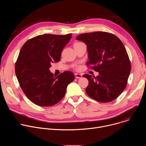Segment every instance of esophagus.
Listing matches in <instances>:
<instances>
[{
    "label": "esophagus",
    "mask_w": 146,
    "mask_h": 146,
    "mask_svg": "<svg viewBox=\"0 0 146 146\" xmlns=\"http://www.w3.org/2000/svg\"><path fill=\"white\" fill-rule=\"evenodd\" d=\"M74 76H75V77H76V78H81V77H82V74H78V73H76V74H74Z\"/></svg>",
    "instance_id": "34e87169"
}]
</instances>
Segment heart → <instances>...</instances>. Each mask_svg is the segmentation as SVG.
I'll return each instance as SVG.
<instances>
[{
	"instance_id": "obj_1",
	"label": "heart",
	"mask_w": 146,
	"mask_h": 146,
	"mask_svg": "<svg viewBox=\"0 0 146 146\" xmlns=\"http://www.w3.org/2000/svg\"><path fill=\"white\" fill-rule=\"evenodd\" d=\"M79 43H76L74 44V45L77 44H79ZM73 66H74V68L75 69H76V70H78V69H80V66H79L78 64H75Z\"/></svg>"
}]
</instances>
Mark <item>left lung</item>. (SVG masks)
<instances>
[{"instance_id": "8db88e82", "label": "left lung", "mask_w": 146, "mask_h": 146, "mask_svg": "<svg viewBox=\"0 0 146 146\" xmlns=\"http://www.w3.org/2000/svg\"><path fill=\"white\" fill-rule=\"evenodd\" d=\"M76 38L87 47V66L99 72L98 76L84 74L89 84L86 89L91 98L102 103L115 99L126 88L131 70V62L122 41L106 32L82 33Z\"/></svg>"}]
</instances>
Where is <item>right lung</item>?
Listing matches in <instances>:
<instances>
[{"label":"right lung","mask_w":146,"mask_h":146,"mask_svg":"<svg viewBox=\"0 0 146 146\" xmlns=\"http://www.w3.org/2000/svg\"><path fill=\"white\" fill-rule=\"evenodd\" d=\"M72 34H44L34 37L22 47L15 65L19 86L27 97L39 106H51L65 95L74 74L66 71L58 76L49 70L51 64L58 62Z\"/></svg>","instance_id":"obj_1"}]
</instances>
